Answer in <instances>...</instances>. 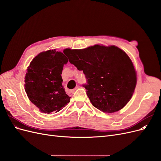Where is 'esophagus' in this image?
Here are the masks:
<instances>
[{
  "label": "esophagus",
  "mask_w": 161,
  "mask_h": 161,
  "mask_svg": "<svg viewBox=\"0 0 161 161\" xmlns=\"http://www.w3.org/2000/svg\"><path fill=\"white\" fill-rule=\"evenodd\" d=\"M79 87H80V86H79V85H78V86H76L75 87V89H73V90H70V92H72V93H73V92H74V91H75V90H76V89H79Z\"/></svg>",
  "instance_id": "esophagus-1"
}]
</instances>
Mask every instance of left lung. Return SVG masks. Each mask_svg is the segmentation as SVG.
I'll use <instances>...</instances> for the list:
<instances>
[{
  "mask_svg": "<svg viewBox=\"0 0 161 161\" xmlns=\"http://www.w3.org/2000/svg\"><path fill=\"white\" fill-rule=\"evenodd\" d=\"M69 62L82 70L88 81L85 85L92 105L111 114L126 105L134 92L137 73L130 57L115 46L96 44L85 49L66 48Z\"/></svg>",
  "mask_w": 161,
  "mask_h": 161,
  "instance_id": "left-lung-1",
  "label": "left lung"
}]
</instances>
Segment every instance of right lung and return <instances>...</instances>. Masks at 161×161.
<instances>
[{
  "label": "right lung",
  "mask_w": 161,
  "mask_h": 161,
  "mask_svg": "<svg viewBox=\"0 0 161 161\" xmlns=\"http://www.w3.org/2000/svg\"><path fill=\"white\" fill-rule=\"evenodd\" d=\"M69 62L66 56L56 49L40 52L27 67L25 91L29 99L42 113L58 112L69 103L62 85V72Z\"/></svg>",
  "instance_id": "1"
}]
</instances>
